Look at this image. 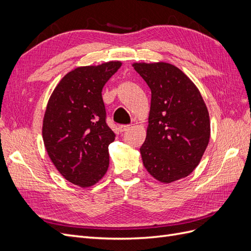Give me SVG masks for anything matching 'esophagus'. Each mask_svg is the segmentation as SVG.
<instances>
[{
	"instance_id": "1",
	"label": "esophagus",
	"mask_w": 251,
	"mask_h": 251,
	"mask_svg": "<svg viewBox=\"0 0 251 251\" xmlns=\"http://www.w3.org/2000/svg\"><path fill=\"white\" fill-rule=\"evenodd\" d=\"M128 126H126V125H121V126H118V130H119V132L120 133H124V132H126V131H127L128 130Z\"/></svg>"
}]
</instances>
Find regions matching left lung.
<instances>
[{
  "label": "left lung",
  "mask_w": 251,
  "mask_h": 251,
  "mask_svg": "<svg viewBox=\"0 0 251 251\" xmlns=\"http://www.w3.org/2000/svg\"><path fill=\"white\" fill-rule=\"evenodd\" d=\"M151 89L147 138L140 148L147 171L171 183L188 176L199 164L210 136L208 111L195 83L168 63H135Z\"/></svg>",
  "instance_id": "left-lung-1"
}]
</instances>
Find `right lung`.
Returning <instances> with one entry per match:
<instances>
[{
  "label": "right lung",
  "mask_w": 251,
  "mask_h": 251,
  "mask_svg": "<svg viewBox=\"0 0 251 251\" xmlns=\"http://www.w3.org/2000/svg\"><path fill=\"white\" fill-rule=\"evenodd\" d=\"M120 66L78 67L65 75L49 98L44 144L57 171L73 184L92 186L108 171V148L115 134L105 121L101 91Z\"/></svg>",
  "instance_id": "add662e5"
}]
</instances>
